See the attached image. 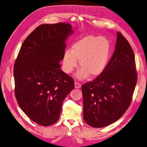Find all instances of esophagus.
I'll return each mask as SVG.
<instances>
[{
    "mask_svg": "<svg viewBox=\"0 0 147 147\" xmlns=\"http://www.w3.org/2000/svg\"><path fill=\"white\" fill-rule=\"evenodd\" d=\"M75 88H77V89L80 88H81L80 84V83H78V82H75Z\"/></svg>",
    "mask_w": 147,
    "mask_h": 147,
    "instance_id": "obj_1",
    "label": "esophagus"
}]
</instances>
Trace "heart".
<instances>
[{"label":"heart","mask_w":147,"mask_h":147,"mask_svg":"<svg viewBox=\"0 0 147 147\" xmlns=\"http://www.w3.org/2000/svg\"><path fill=\"white\" fill-rule=\"evenodd\" d=\"M110 54V44L103 37L88 35L74 43L70 51L64 52L63 69L70 74L77 65L80 70L77 74L79 80H85L89 75L96 78L104 72L107 66Z\"/></svg>","instance_id":"obj_1"}]
</instances>
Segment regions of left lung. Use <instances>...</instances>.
Wrapping results in <instances>:
<instances>
[{
  "label": "left lung",
  "mask_w": 147,
  "mask_h": 147,
  "mask_svg": "<svg viewBox=\"0 0 147 147\" xmlns=\"http://www.w3.org/2000/svg\"><path fill=\"white\" fill-rule=\"evenodd\" d=\"M137 80L134 53L118 32L115 51L104 72L82 86L84 121L96 128L117 121L131 103Z\"/></svg>",
  "instance_id": "8db88e82"
}]
</instances>
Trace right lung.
I'll list each match as a JSON object with an SVG mask.
<instances>
[{
  "label": "right lung",
  "mask_w": 147,
  "mask_h": 147,
  "mask_svg": "<svg viewBox=\"0 0 147 147\" xmlns=\"http://www.w3.org/2000/svg\"><path fill=\"white\" fill-rule=\"evenodd\" d=\"M72 26L42 24L25 39L16 59L13 75L18 104L33 121L43 126L59 119L63 102L74 89L73 78L61 69L65 41Z\"/></svg>",
  "instance_id": "obj_1"
}]
</instances>
